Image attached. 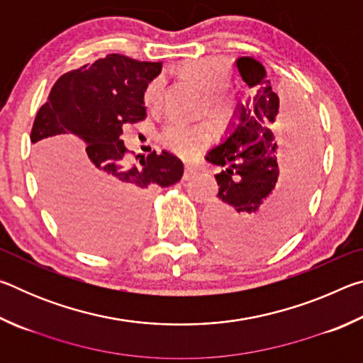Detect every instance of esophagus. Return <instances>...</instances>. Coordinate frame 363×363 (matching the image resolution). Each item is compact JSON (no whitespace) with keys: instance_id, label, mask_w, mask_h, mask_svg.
Listing matches in <instances>:
<instances>
[{"instance_id":"esophagus-1","label":"esophagus","mask_w":363,"mask_h":363,"mask_svg":"<svg viewBox=\"0 0 363 363\" xmlns=\"http://www.w3.org/2000/svg\"><path fill=\"white\" fill-rule=\"evenodd\" d=\"M195 173H196V169H195L194 167H186V169H184V176H182V179H184V181L192 179V177L195 176Z\"/></svg>"}]
</instances>
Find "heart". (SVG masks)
I'll use <instances>...</instances> for the list:
<instances>
[{
    "label": "heart",
    "mask_w": 363,
    "mask_h": 363,
    "mask_svg": "<svg viewBox=\"0 0 363 363\" xmlns=\"http://www.w3.org/2000/svg\"><path fill=\"white\" fill-rule=\"evenodd\" d=\"M182 72L206 91L205 110H208V113L218 121L229 120L235 108L232 96L224 89L230 79L229 65L220 59H195L184 64ZM163 91L164 78L162 75L152 78L145 84L143 93L145 107L158 108L163 101ZM160 139L163 145L177 157L190 160L200 155L210 145L213 128L208 123L187 125V123L173 120L164 125Z\"/></svg>",
    "instance_id": "1"
}]
</instances>
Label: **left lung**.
<instances>
[{
  "label": "left lung",
  "mask_w": 363,
  "mask_h": 363,
  "mask_svg": "<svg viewBox=\"0 0 363 363\" xmlns=\"http://www.w3.org/2000/svg\"><path fill=\"white\" fill-rule=\"evenodd\" d=\"M235 65L255 94L238 104L227 136L205 157L223 167L214 176L219 192L206 229L223 248L256 256L279 247L303 218L317 176L318 143L307 108H293L284 116L279 152L274 123L280 99L266 69L253 57L237 59Z\"/></svg>",
  "instance_id": "left-lung-1"
}]
</instances>
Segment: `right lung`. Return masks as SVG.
I'll return each instance as SVG.
<instances>
[{
	"instance_id": "add662e5",
	"label": "right lung",
	"mask_w": 363,
	"mask_h": 363,
	"mask_svg": "<svg viewBox=\"0 0 363 363\" xmlns=\"http://www.w3.org/2000/svg\"><path fill=\"white\" fill-rule=\"evenodd\" d=\"M160 72L162 62L108 54L64 73L36 113L30 139L43 195L84 250L126 247L139 235L150 194L184 174L167 150L125 163L123 125L145 118L144 88Z\"/></svg>"
}]
</instances>
